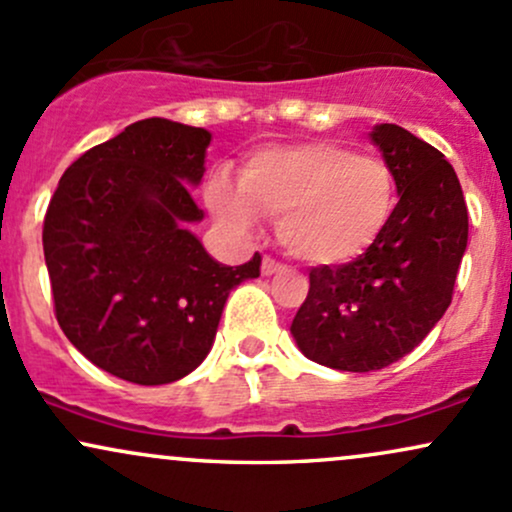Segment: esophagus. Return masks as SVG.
Returning <instances> with one entry per match:
<instances>
[{
	"label": "esophagus",
	"instance_id": "obj_1",
	"mask_svg": "<svg viewBox=\"0 0 512 512\" xmlns=\"http://www.w3.org/2000/svg\"><path fill=\"white\" fill-rule=\"evenodd\" d=\"M284 264H281L279 260H274V257H264L262 260V274L264 276H272V274H279L284 272Z\"/></svg>",
	"mask_w": 512,
	"mask_h": 512
}]
</instances>
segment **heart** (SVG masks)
<instances>
[{
  "label": "heart",
  "instance_id": "b5f03b06",
  "mask_svg": "<svg viewBox=\"0 0 512 512\" xmlns=\"http://www.w3.org/2000/svg\"><path fill=\"white\" fill-rule=\"evenodd\" d=\"M209 207L238 228L279 219V240L298 260L344 264L383 238L397 209V182L383 158L334 142L262 149L236 185L226 173L207 185Z\"/></svg>",
  "mask_w": 512,
  "mask_h": 512
}]
</instances>
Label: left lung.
I'll list each match as a JSON object with an SVG mask.
<instances>
[{"label":"left lung","mask_w":512,"mask_h":512,"mask_svg":"<svg viewBox=\"0 0 512 512\" xmlns=\"http://www.w3.org/2000/svg\"><path fill=\"white\" fill-rule=\"evenodd\" d=\"M370 137L395 173V216L366 255L310 269L291 325L310 361L349 373L390 366L424 342L452 301L469 233L460 180L436 146L399 125Z\"/></svg>","instance_id":"obj_1"}]
</instances>
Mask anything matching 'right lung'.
I'll return each mask as SVG.
<instances>
[{
    "label": "right lung",
    "mask_w": 512,
    "mask_h": 512,
    "mask_svg": "<svg viewBox=\"0 0 512 512\" xmlns=\"http://www.w3.org/2000/svg\"><path fill=\"white\" fill-rule=\"evenodd\" d=\"M211 134L149 117L64 170L43 223L55 317L88 361L137 385H166L209 354L223 303L260 276L211 260L187 223Z\"/></svg>",
    "instance_id": "right-lung-1"
}]
</instances>
